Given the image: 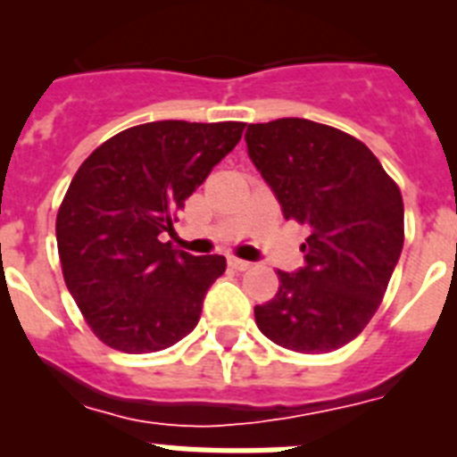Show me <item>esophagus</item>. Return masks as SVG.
I'll return each mask as SVG.
<instances>
[{
	"instance_id": "1",
	"label": "esophagus",
	"mask_w": 457,
	"mask_h": 457,
	"mask_svg": "<svg viewBox=\"0 0 457 457\" xmlns=\"http://www.w3.org/2000/svg\"><path fill=\"white\" fill-rule=\"evenodd\" d=\"M228 265H231L233 270H237V272H245V270L252 268V263H249V261H242V258H228Z\"/></svg>"
}]
</instances>
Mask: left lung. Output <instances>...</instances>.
Segmentation results:
<instances>
[{
  "label": "left lung",
  "mask_w": 457,
  "mask_h": 457,
  "mask_svg": "<svg viewBox=\"0 0 457 457\" xmlns=\"http://www.w3.org/2000/svg\"><path fill=\"white\" fill-rule=\"evenodd\" d=\"M245 139L286 220L309 228L304 268L278 272L277 295L253 306L258 329L293 353L343 348L375 316L401 258V189L364 141L332 125L249 123Z\"/></svg>",
  "instance_id": "obj_1"
}]
</instances>
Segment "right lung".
<instances>
[{
    "instance_id": "obj_1",
    "label": "right lung",
    "mask_w": 457,
    "mask_h": 457,
    "mask_svg": "<svg viewBox=\"0 0 457 457\" xmlns=\"http://www.w3.org/2000/svg\"><path fill=\"white\" fill-rule=\"evenodd\" d=\"M242 130L240 120L135 125L78 169L56 212V247L63 281L104 345L157 353L196 327L226 258L192 256L160 236Z\"/></svg>"
}]
</instances>
